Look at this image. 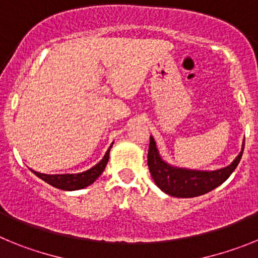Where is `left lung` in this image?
I'll list each match as a JSON object with an SVG mask.
<instances>
[{
  "label": "left lung",
  "instance_id": "1",
  "mask_svg": "<svg viewBox=\"0 0 258 258\" xmlns=\"http://www.w3.org/2000/svg\"><path fill=\"white\" fill-rule=\"evenodd\" d=\"M244 151V141L238 156L227 166L216 170H198L166 163L157 150L154 137H150L149 169L155 184L163 192L174 198H195L214 190L235 170Z\"/></svg>",
  "mask_w": 258,
  "mask_h": 258
}]
</instances>
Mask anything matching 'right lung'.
<instances>
[{
    "label": "right lung",
    "mask_w": 258,
    "mask_h": 258,
    "mask_svg": "<svg viewBox=\"0 0 258 258\" xmlns=\"http://www.w3.org/2000/svg\"><path fill=\"white\" fill-rule=\"evenodd\" d=\"M113 142L111 143V146L108 147L107 152L104 154V156L102 157V160L98 164H95L94 166H92L90 169L85 170V172L81 173H74V174H45V173L36 172V170H32V173H35L38 178H41L42 181H45L46 183L51 184L52 187H56L59 190L64 191H75V190H81V188H85L88 186H90L92 183H94L95 179L99 177V175L103 173L104 168H106L107 163H108L109 159V150L112 147Z\"/></svg>",
    "instance_id": "obj_1"
}]
</instances>
